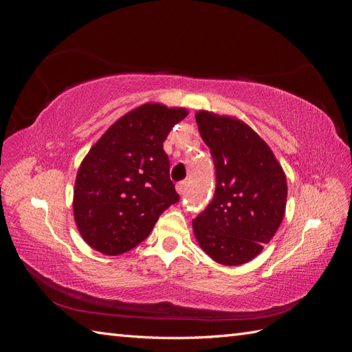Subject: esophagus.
I'll return each mask as SVG.
<instances>
[{"instance_id":"34e87169","label":"esophagus","mask_w":352,"mask_h":352,"mask_svg":"<svg viewBox=\"0 0 352 352\" xmlns=\"http://www.w3.org/2000/svg\"><path fill=\"white\" fill-rule=\"evenodd\" d=\"M176 189H177V192L180 195H185L186 190H188V182H186V180H180V182H177Z\"/></svg>"}]
</instances>
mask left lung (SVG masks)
I'll return each instance as SVG.
<instances>
[{"mask_svg":"<svg viewBox=\"0 0 352 352\" xmlns=\"http://www.w3.org/2000/svg\"><path fill=\"white\" fill-rule=\"evenodd\" d=\"M195 119L216 173L214 195L194 219L195 236L214 261L239 265L258 255L279 229L286 177L250 126L208 111L197 113Z\"/></svg>","mask_w":352,"mask_h":352,"instance_id":"left-lung-1","label":"left lung"}]
</instances>
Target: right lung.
I'll use <instances>...</instances> for the list:
<instances>
[{"label":"right lung","instance_id":"add662e5","mask_svg":"<svg viewBox=\"0 0 352 352\" xmlns=\"http://www.w3.org/2000/svg\"><path fill=\"white\" fill-rule=\"evenodd\" d=\"M188 111L145 104L117 120L82 162L73 211L82 238L107 255L141 243L180 199L163 142Z\"/></svg>","mask_w":352,"mask_h":352}]
</instances>
